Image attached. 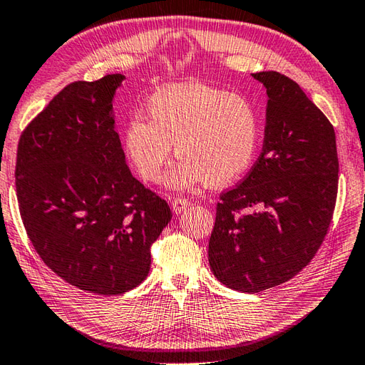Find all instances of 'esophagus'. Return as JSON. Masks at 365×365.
Here are the masks:
<instances>
[{
	"label": "esophagus",
	"mask_w": 365,
	"mask_h": 365,
	"mask_svg": "<svg viewBox=\"0 0 365 365\" xmlns=\"http://www.w3.org/2000/svg\"><path fill=\"white\" fill-rule=\"evenodd\" d=\"M171 207H173V211L175 215H180L183 213V211L190 207V200L185 199V197H177L171 202Z\"/></svg>",
	"instance_id": "34e87169"
}]
</instances>
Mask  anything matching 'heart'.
Listing matches in <instances>:
<instances>
[{"mask_svg":"<svg viewBox=\"0 0 365 365\" xmlns=\"http://www.w3.org/2000/svg\"><path fill=\"white\" fill-rule=\"evenodd\" d=\"M123 130L125 157L143 180L162 179L173 154L182 157L168 183L175 190L207 182L222 188L249 171L257 155L259 120L250 101L197 82L174 83L146 103Z\"/></svg>","mask_w":365,"mask_h":365,"instance_id":"1","label":"heart"}]
</instances>
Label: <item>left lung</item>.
I'll use <instances>...</instances> for the list:
<instances>
[{
	"mask_svg": "<svg viewBox=\"0 0 365 365\" xmlns=\"http://www.w3.org/2000/svg\"><path fill=\"white\" fill-rule=\"evenodd\" d=\"M267 93L262 150L236 188L222 192L208 242L211 272L230 289L259 292L314 258L337 196L336 133L297 82L252 74Z\"/></svg>",
	"mask_w": 365,
	"mask_h": 365,
	"instance_id": "1",
	"label": "left lung"
}]
</instances>
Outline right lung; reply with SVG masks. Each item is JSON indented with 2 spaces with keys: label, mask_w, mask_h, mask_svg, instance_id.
<instances>
[{
  "label": "right lung",
  "mask_w": 365,
  "mask_h": 365,
  "mask_svg": "<svg viewBox=\"0 0 365 365\" xmlns=\"http://www.w3.org/2000/svg\"><path fill=\"white\" fill-rule=\"evenodd\" d=\"M124 79L66 86L16 152V197L34 249L66 283L99 295L124 294L148 277L150 245L173 217L125 165L113 115Z\"/></svg>",
  "instance_id": "add662e5"
}]
</instances>
